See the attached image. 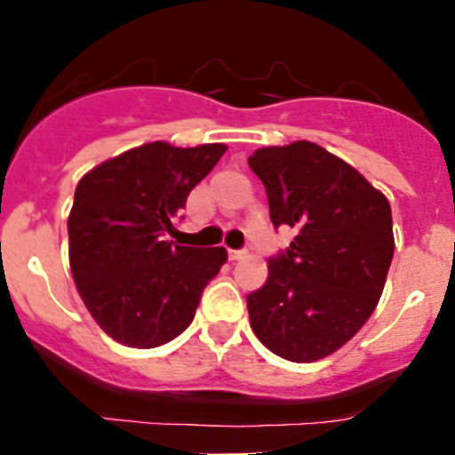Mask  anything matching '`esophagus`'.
Returning <instances> with one entry per match:
<instances>
[{"mask_svg": "<svg viewBox=\"0 0 455 455\" xmlns=\"http://www.w3.org/2000/svg\"><path fill=\"white\" fill-rule=\"evenodd\" d=\"M228 257H230L232 262H236V259H241V257H246V251H228Z\"/></svg>", "mask_w": 455, "mask_h": 455, "instance_id": "34e87169", "label": "esophagus"}]
</instances>
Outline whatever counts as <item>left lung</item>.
I'll return each mask as SVG.
<instances>
[{"instance_id":"left-lung-1","label":"left lung","mask_w":455,"mask_h":455,"mask_svg":"<svg viewBox=\"0 0 455 455\" xmlns=\"http://www.w3.org/2000/svg\"><path fill=\"white\" fill-rule=\"evenodd\" d=\"M248 166L267 188L273 228L296 232L248 293L251 328L275 355L315 363L373 315L394 255L392 209L355 168L309 140L255 150Z\"/></svg>"}]
</instances>
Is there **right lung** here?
I'll return each mask as SVG.
<instances>
[{"label":"right lung","mask_w":455,"mask_h":455,"mask_svg":"<svg viewBox=\"0 0 455 455\" xmlns=\"http://www.w3.org/2000/svg\"><path fill=\"white\" fill-rule=\"evenodd\" d=\"M225 150L155 140L79 180L68 216L72 277L92 319L120 344L155 348L187 331L203 289L228 259L225 248L168 239L191 188Z\"/></svg>","instance_id":"1"}]
</instances>
